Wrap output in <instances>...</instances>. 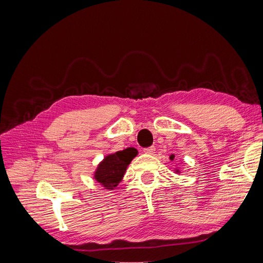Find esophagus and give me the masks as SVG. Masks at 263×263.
<instances>
[{"label": "esophagus", "instance_id": "34e87169", "mask_svg": "<svg viewBox=\"0 0 263 263\" xmlns=\"http://www.w3.org/2000/svg\"><path fill=\"white\" fill-rule=\"evenodd\" d=\"M155 150H156V148L154 146H151V147L145 148L144 149V153L147 154V155H153V154H155Z\"/></svg>", "mask_w": 263, "mask_h": 263}]
</instances>
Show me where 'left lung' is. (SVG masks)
<instances>
[{
	"mask_svg": "<svg viewBox=\"0 0 263 263\" xmlns=\"http://www.w3.org/2000/svg\"><path fill=\"white\" fill-rule=\"evenodd\" d=\"M170 158H171V160H173V158H174V156H171ZM177 171H178V170H177Z\"/></svg>",
	"mask_w": 263,
	"mask_h": 263,
	"instance_id": "1",
	"label": "left lung"
}]
</instances>
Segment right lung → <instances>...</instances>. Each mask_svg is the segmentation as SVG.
<instances>
[{"label": "right lung", "instance_id": "right-lung-1", "mask_svg": "<svg viewBox=\"0 0 263 263\" xmlns=\"http://www.w3.org/2000/svg\"><path fill=\"white\" fill-rule=\"evenodd\" d=\"M136 155V149L127 148L105 157L95 172V180L108 190L114 189L121 182L127 165L130 163Z\"/></svg>", "mask_w": 263, "mask_h": 263}]
</instances>
